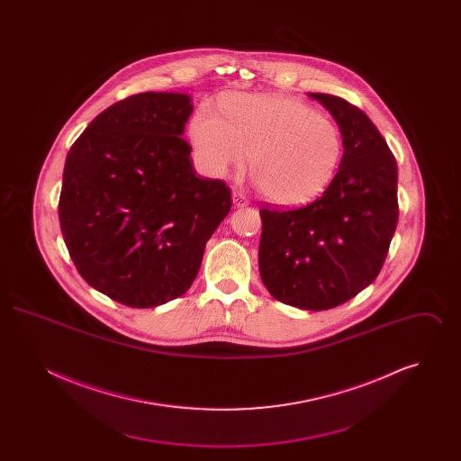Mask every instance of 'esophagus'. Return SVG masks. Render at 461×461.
<instances>
[{
  "label": "esophagus",
  "instance_id": "esophagus-1",
  "mask_svg": "<svg viewBox=\"0 0 461 461\" xmlns=\"http://www.w3.org/2000/svg\"><path fill=\"white\" fill-rule=\"evenodd\" d=\"M231 198H233V205L237 207V209H240V207H247L249 205V200L247 197L240 194V192H233L231 194Z\"/></svg>",
  "mask_w": 461,
  "mask_h": 461
}]
</instances>
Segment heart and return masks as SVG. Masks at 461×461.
I'll use <instances>...</instances> for the list:
<instances>
[{
    "instance_id": "heart-1",
    "label": "heart",
    "mask_w": 461,
    "mask_h": 461,
    "mask_svg": "<svg viewBox=\"0 0 461 461\" xmlns=\"http://www.w3.org/2000/svg\"><path fill=\"white\" fill-rule=\"evenodd\" d=\"M224 116L203 107L190 122L198 164L216 177L239 169L249 157L264 197L276 205H301L321 195L342 157L339 128L297 98L228 93Z\"/></svg>"
}]
</instances>
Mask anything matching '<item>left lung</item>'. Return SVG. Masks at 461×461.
I'll list each match as a JSON object with an SVG mask.
<instances>
[{
	"mask_svg": "<svg viewBox=\"0 0 461 461\" xmlns=\"http://www.w3.org/2000/svg\"><path fill=\"white\" fill-rule=\"evenodd\" d=\"M335 119L344 154L323 195L294 211L261 209L259 273L288 306L325 311L372 284L397 224V164L365 112L309 93Z\"/></svg>",
	"mask_w": 461,
	"mask_h": 461,
	"instance_id": "left-lung-1",
	"label": "left lung"
}]
</instances>
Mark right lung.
Returning <instances> with one entry per match:
<instances>
[{
  "label": "right lung",
  "instance_id": "obj_1",
  "mask_svg": "<svg viewBox=\"0 0 461 461\" xmlns=\"http://www.w3.org/2000/svg\"><path fill=\"white\" fill-rule=\"evenodd\" d=\"M186 93H140L96 115L68 150L59 203L79 275L130 307L183 295L231 209L230 188L195 175L181 138Z\"/></svg>",
  "mask_w": 461,
  "mask_h": 461
}]
</instances>
